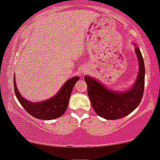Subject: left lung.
Returning a JSON list of instances; mask_svg holds the SVG:
<instances>
[{
	"mask_svg": "<svg viewBox=\"0 0 160 160\" xmlns=\"http://www.w3.org/2000/svg\"><path fill=\"white\" fill-rule=\"evenodd\" d=\"M139 61V72L133 87L126 92L108 90L103 85L89 76H85L87 93L96 113L104 119H119L130 113L138 106L143 98L145 84V66L138 48H135Z\"/></svg>",
	"mask_w": 160,
	"mask_h": 160,
	"instance_id": "obj_1",
	"label": "left lung"
}]
</instances>
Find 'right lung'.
Listing matches in <instances>:
<instances>
[{
    "label": "right lung",
    "instance_id": "obj_1",
    "mask_svg": "<svg viewBox=\"0 0 160 160\" xmlns=\"http://www.w3.org/2000/svg\"><path fill=\"white\" fill-rule=\"evenodd\" d=\"M78 79L79 78L76 76L68 80L59 92L51 99L41 102H31L22 97L14 77V92L17 100L29 114L36 119L51 120L61 117L65 112L72 89Z\"/></svg>",
    "mask_w": 160,
    "mask_h": 160
}]
</instances>
